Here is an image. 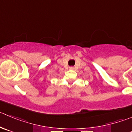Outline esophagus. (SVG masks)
<instances>
[{
  "label": "esophagus",
  "mask_w": 132,
  "mask_h": 132,
  "mask_svg": "<svg viewBox=\"0 0 132 132\" xmlns=\"http://www.w3.org/2000/svg\"><path fill=\"white\" fill-rule=\"evenodd\" d=\"M69 69L71 70H74V69H75V68H74V67H70Z\"/></svg>",
  "instance_id": "1"
}]
</instances>
